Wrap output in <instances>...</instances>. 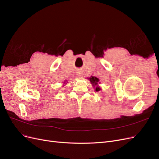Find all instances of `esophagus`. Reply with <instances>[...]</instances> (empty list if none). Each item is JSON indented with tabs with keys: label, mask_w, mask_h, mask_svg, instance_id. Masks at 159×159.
Returning <instances> with one entry per match:
<instances>
[{
	"label": "esophagus",
	"mask_w": 159,
	"mask_h": 159,
	"mask_svg": "<svg viewBox=\"0 0 159 159\" xmlns=\"http://www.w3.org/2000/svg\"><path fill=\"white\" fill-rule=\"evenodd\" d=\"M78 76H80V75H79V74H78Z\"/></svg>",
	"instance_id": "1"
}]
</instances>
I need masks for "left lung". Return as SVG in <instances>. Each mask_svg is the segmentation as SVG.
I'll use <instances>...</instances> for the list:
<instances>
[{"label": "left lung", "instance_id": "left-lung-1", "mask_svg": "<svg viewBox=\"0 0 159 159\" xmlns=\"http://www.w3.org/2000/svg\"><path fill=\"white\" fill-rule=\"evenodd\" d=\"M89 80L91 81V83L93 85H96V88H95V91H99L100 90L99 87H98V82H99V79L96 78V77H93V76H91V78H89Z\"/></svg>", "mask_w": 159, "mask_h": 159}]
</instances>
